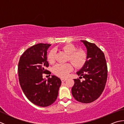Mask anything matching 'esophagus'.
Segmentation results:
<instances>
[{"label": "esophagus", "mask_w": 124, "mask_h": 124, "mask_svg": "<svg viewBox=\"0 0 124 124\" xmlns=\"http://www.w3.org/2000/svg\"><path fill=\"white\" fill-rule=\"evenodd\" d=\"M61 79L62 82H64V81L67 80V79H64V78H61Z\"/></svg>", "instance_id": "1"}]
</instances>
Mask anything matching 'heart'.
Segmentation results:
<instances>
[{
    "instance_id": "heart-1",
    "label": "heart",
    "mask_w": 124,
    "mask_h": 124,
    "mask_svg": "<svg viewBox=\"0 0 124 124\" xmlns=\"http://www.w3.org/2000/svg\"><path fill=\"white\" fill-rule=\"evenodd\" d=\"M63 51L69 55V59L76 68H80L85 64L87 56L85 52L79 50L76 51V47L72 44H65L61 47ZM55 51L51 50L47 55V60L50 63H53L54 59ZM73 69L72 65L70 63H59L55 65L53 68V72L55 75L61 78H66L69 72Z\"/></svg>"
}]
</instances>
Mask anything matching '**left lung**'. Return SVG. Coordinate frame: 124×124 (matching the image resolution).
Masks as SVG:
<instances>
[{"instance_id":"obj_1","label":"left lung","mask_w":124,"mask_h":124,"mask_svg":"<svg viewBox=\"0 0 124 124\" xmlns=\"http://www.w3.org/2000/svg\"><path fill=\"white\" fill-rule=\"evenodd\" d=\"M87 49L85 64L77 74L85 79L80 81L75 79L71 89L73 97L83 103H89L98 99L103 91L108 76L106 58L103 52L95 44L80 40Z\"/></svg>"}]
</instances>
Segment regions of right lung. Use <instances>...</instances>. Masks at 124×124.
I'll use <instances>...</instances> for the list:
<instances>
[{"mask_svg":"<svg viewBox=\"0 0 124 124\" xmlns=\"http://www.w3.org/2000/svg\"><path fill=\"white\" fill-rule=\"evenodd\" d=\"M51 45L40 43L31 46L21 55L18 65V79L23 93L32 103L42 107L55 101L61 85V80L55 76L47 80L43 78V73L48 71L45 69L49 65L47 51Z\"/></svg>","mask_w":124,"mask_h":124,"instance_id":"1","label":"right lung"}]
</instances>
